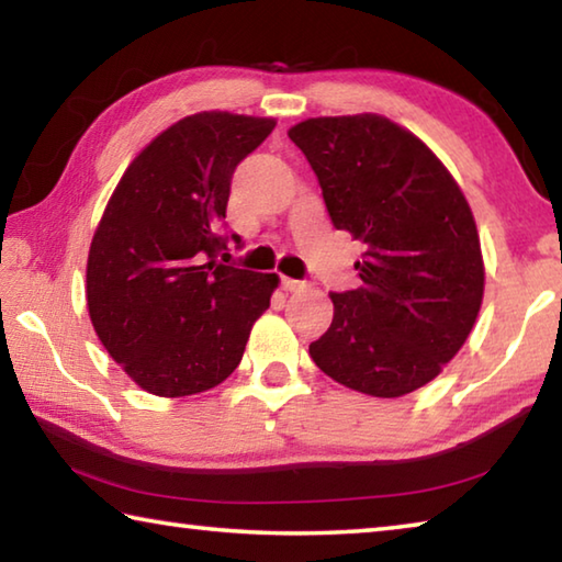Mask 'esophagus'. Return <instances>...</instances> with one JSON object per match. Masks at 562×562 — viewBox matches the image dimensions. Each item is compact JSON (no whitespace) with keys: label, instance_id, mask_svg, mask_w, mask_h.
Masks as SVG:
<instances>
[{"label":"esophagus","instance_id":"34e87169","mask_svg":"<svg viewBox=\"0 0 562 562\" xmlns=\"http://www.w3.org/2000/svg\"><path fill=\"white\" fill-rule=\"evenodd\" d=\"M280 284H282V290H288V292H300V290L307 288V282H300V280H292V278H282Z\"/></svg>","mask_w":562,"mask_h":562}]
</instances>
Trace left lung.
<instances>
[{
  "mask_svg": "<svg viewBox=\"0 0 562 562\" xmlns=\"http://www.w3.org/2000/svg\"><path fill=\"white\" fill-rule=\"evenodd\" d=\"M337 231L364 243L361 284L331 292L335 317L310 345L335 382L379 398L441 374L479 317L483 255L465 201L434 150L379 113L292 126Z\"/></svg>",
  "mask_w": 562,
  "mask_h": 562,
  "instance_id": "8db88e82",
  "label": "left lung"
}]
</instances>
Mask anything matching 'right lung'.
Here are the masks:
<instances>
[{
    "label": "right lung",
    "instance_id": "1",
    "mask_svg": "<svg viewBox=\"0 0 562 562\" xmlns=\"http://www.w3.org/2000/svg\"><path fill=\"white\" fill-rule=\"evenodd\" d=\"M272 128L274 119L227 111L180 119L131 160L109 198L87 262L89 317L148 394L190 396L225 382L270 307L278 274L223 265L215 231L235 166Z\"/></svg>",
    "mask_w": 562,
    "mask_h": 562
}]
</instances>
